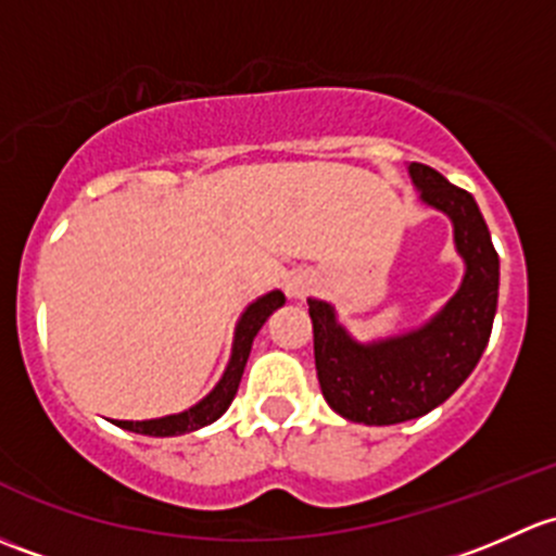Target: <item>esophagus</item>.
Listing matches in <instances>:
<instances>
[{"mask_svg": "<svg viewBox=\"0 0 556 556\" xmlns=\"http://www.w3.org/2000/svg\"><path fill=\"white\" fill-rule=\"evenodd\" d=\"M313 286H316V280H313L311 273L305 270L289 273L283 280V291L286 296H291V300H305V296L313 291Z\"/></svg>", "mask_w": 556, "mask_h": 556, "instance_id": "1", "label": "esophagus"}]
</instances>
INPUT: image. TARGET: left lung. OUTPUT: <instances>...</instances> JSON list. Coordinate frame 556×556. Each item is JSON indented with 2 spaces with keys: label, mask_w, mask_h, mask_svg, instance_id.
Returning <instances> with one entry per match:
<instances>
[{
  "label": "left lung",
  "mask_w": 556,
  "mask_h": 556,
  "mask_svg": "<svg viewBox=\"0 0 556 556\" xmlns=\"http://www.w3.org/2000/svg\"><path fill=\"white\" fill-rule=\"evenodd\" d=\"M420 203L452 222L463 260L455 294L415 329L362 342L340 324L334 305L311 296L316 371L326 404L351 422L393 426L444 404L466 382L490 342L501 262L477 200L431 165L409 163Z\"/></svg>",
  "instance_id": "1"
}]
</instances>
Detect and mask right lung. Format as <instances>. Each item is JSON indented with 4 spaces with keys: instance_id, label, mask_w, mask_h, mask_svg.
Listing matches in <instances>:
<instances>
[{
    "instance_id": "add662e5",
    "label": "right lung",
    "mask_w": 556,
    "mask_h": 556,
    "mask_svg": "<svg viewBox=\"0 0 556 556\" xmlns=\"http://www.w3.org/2000/svg\"><path fill=\"white\" fill-rule=\"evenodd\" d=\"M286 296L283 291H267V294L256 296L243 313H240L236 324V337H232V353L230 362L225 366V375L219 377V382L214 386V391L208 396L200 399L198 404H192L190 409L176 412V415L165 417H152V420H114V426L125 428V431L144 433V437H181V433H192L198 428L211 426L214 420H219L227 412V406L236 399L240 377H243L245 362H249L251 345H254V337L260 334V329L265 326V320L283 307Z\"/></svg>"
}]
</instances>
